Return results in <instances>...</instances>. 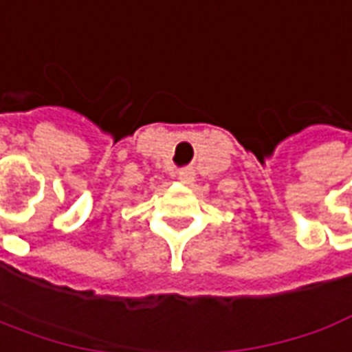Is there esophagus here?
<instances>
[{
  "instance_id": "34e87169",
  "label": "esophagus",
  "mask_w": 352,
  "mask_h": 352,
  "mask_svg": "<svg viewBox=\"0 0 352 352\" xmlns=\"http://www.w3.org/2000/svg\"><path fill=\"white\" fill-rule=\"evenodd\" d=\"M193 178H195V172L191 170V168H184V170L178 172V180H180L182 184H191Z\"/></svg>"
}]
</instances>
